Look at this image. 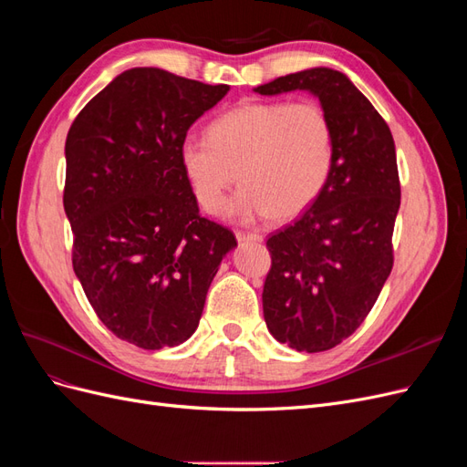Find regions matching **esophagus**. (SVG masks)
Masks as SVG:
<instances>
[{
	"label": "esophagus",
	"instance_id": "esophagus-1",
	"mask_svg": "<svg viewBox=\"0 0 467 467\" xmlns=\"http://www.w3.org/2000/svg\"><path fill=\"white\" fill-rule=\"evenodd\" d=\"M235 237L239 244H261L263 235L255 232H235Z\"/></svg>",
	"mask_w": 467,
	"mask_h": 467
}]
</instances>
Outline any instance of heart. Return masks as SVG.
<instances>
[{"instance_id": "heart-1", "label": "heart", "mask_w": 467, "mask_h": 467, "mask_svg": "<svg viewBox=\"0 0 467 467\" xmlns=\"http://www.w3.org/2000/svg\"><path fill=\"white\" fill-rule=\"evenodd\" d=\"M333 158V122L316 101L239 103L212 120L208 138L179 144L182 177L206 212L222 206L237 169L244 187L225 210L244 220L302 214L327 185Z\"/></svg>"}]
</instances>
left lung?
I'll list each match as a JSON object with an SVG mask.
<instances>
[{
	"label": "left lung",
	"mask_w": 467,
	"mask_h": 467,
	"mask_svg": "<svg viewBox=\"0 0 467 467\" xmlns=\"http://www.w3.org/2000/svg\"><path fill=\"white\" fill-rule=\"evenodd\" d=\"M296 89L314 93L327 110L335 158L317 199L266 239L263 314L276 341L321 352L360 327L384 288L401 185L389 126L345 74L312 67L255 88L261 95Z\"/></svg>",
	"instance_id": "obj_1"
}]
</instances>
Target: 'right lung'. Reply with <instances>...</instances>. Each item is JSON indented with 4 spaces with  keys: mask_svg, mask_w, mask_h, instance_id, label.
<instances>
[{
    "mask_svg": "<svg viewBox=\"0 0 467 467\" xmlns=\"http://www.w3.org/2000/svg\"><path fill=\"white\" fill-rule=\"evenodd\" d=\"M228 91L132 67L69 126L64 210L74 273L105 327L140 348L187 341L237 245L232 230L199 214L179 165L191 124Z\"/></svg>",
    "mask_w": 467,
    "mask_h": 467,
    "instance_id": "add662e5",
    "label": "right lung"
}]
</instances>
